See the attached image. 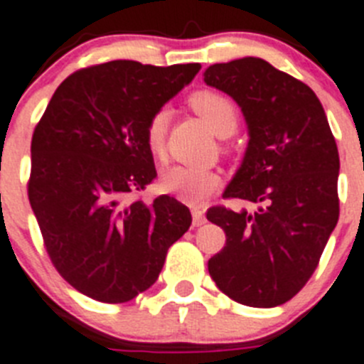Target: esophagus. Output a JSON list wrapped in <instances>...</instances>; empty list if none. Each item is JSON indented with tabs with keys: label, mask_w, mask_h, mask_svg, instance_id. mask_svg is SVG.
Here are the masks:
<instances>
[{
	"label": "esophagus",
	"mask_w": 364,
	"mask_h": 364,
	"mask_svg": "<svg viewBox=\"0 0 364 364\" xmlns=\"http://www.w3.org/2000/svg\"><path fill=\"white\" fill-rule=\"evenodd\" d=\"M205 213L201 209H192V225L194 228H200V225L205 224Z\"/></svg>",
	"instance_id": "obj_1"
}]
</instances>
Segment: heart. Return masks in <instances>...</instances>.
I'll use <instances>...</instances> for the list:
<instances>
[{
	"label": "heart",
	"mask_w": 364,
	"mask_h": 364,
	"mask_svg": "<svg viewBox=\"0 0 364 364\" xmlns=\"http://www.w3.org/2000/svg\"><path fill=\"white\" fill-rule=\"evenodd\" d=\"M191 105L198 114L210 125L216 135H225L228 131L237 129L239 112L228 96L213 90H200L191 96ZM168 131V109L163 107L151 114L146 124L144 139L151 157L164 159V142ZM220 177L215 170L200 166H172L161 177V191L172 194L177 200L188 205H200L216 191Z\"/></svg>",
	"instance_id": "obj_1"
}]
</instances>
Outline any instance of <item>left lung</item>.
Returning <instances> with one entry per match:
<instances>
[{"instance_id":"1","label":"left lung","mask_w":364,"mask_h":364,"mask_svg":"<svg viewBox=\"0 0 364 364\" xmlns=\"http://www.w3.org/2000/svg\"><path fill=\"white\" fill-rule=\"evenodd\" d=\"M203 81L233 97L248 124V148L224 198L257 203L255 213L207 210L225 231L209 274L231 300L276 307L304 289L337 225V144L316 94L267 60L213 64Z\"/></svg>"}]
</instances>
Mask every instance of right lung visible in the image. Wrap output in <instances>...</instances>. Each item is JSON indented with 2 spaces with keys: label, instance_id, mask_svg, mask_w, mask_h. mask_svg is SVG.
<instances>
[{
  "label": "right lung",
  "instance_id": "right-lung-1",
  "mask_svg": "<svg viewBox=\"0 0 364 364\" xmlns=\"http://www.w3.org/2000/svg\"><path fill=\"white\" fill-rule=\"evenodd\" d=\"M200 68L88 66L64 79L36 124L29 203L53 267L92 300L124 304L148 291L191 228L176 198L144 203L135 194L157 177L146 124Z\"/></svg>",
  "mask_w": 364,
  "mask_h": 364
}]
</instances>
